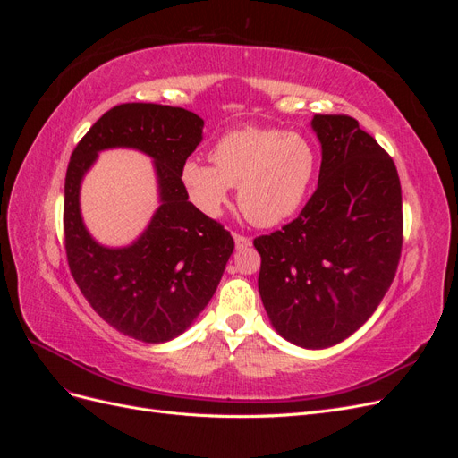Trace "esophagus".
I'll return each mask as SVG.
<instances>
[{
  "label": "esophagus",
  "instance_id": "esophagus-1",
  "mask_svg": "<svg viewBox=\"0 0 458 458\" xmlns=\"http://www.w3.org/2000/svg\"><path fill=\"white\" fill-rule=\"evenodd\" d=\"M234 246H237V250H244V248L252 246V239L244 237V234H234Z\"/></svg>",
  "mask_w": 458,
  "mask_h": 458
}]
</instances>
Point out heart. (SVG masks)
<instances>
[{
	"label": "heart",
	"instance_id": "obj_1",
	"mask_svg": "<svg viewBox=\"0 0 458 458\" xmlns=\"http://www.w3.org/2000/svg\"><path fill=\"white\" fill-rule=\"evenodd\" d=\"M214 165L187 160L182 183L206 216H219L237 187L244 216L259 227L279 225L308 199L317 174V152L306 137L276 128H242L214 145Z\"/></svg>",
	"mask_w": 458,
	"mask_h": 458
}]
</instances>
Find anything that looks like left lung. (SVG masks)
Returning a JSON list of instances; mask_svg holds the SVG:
<instances>
[{
  "mask_svg": "<svg viewBox=\"0 0 458 458\" xmlns=\"http://www.w3.org/2000/svg\"><path fill=\"white\" fill-rule=\"evenodd\" d=\"M311 128L323 157L317 191L293 224L254 246L273 328L325 350L361 328L392 286L403 212L394 160L355 118L315 114Z\"/></svg>",
  "mask_w": 458,
  "mask_h": 458,
  "instance_id": "8db88e82",
  "label": "left lung"
}]
</instances>
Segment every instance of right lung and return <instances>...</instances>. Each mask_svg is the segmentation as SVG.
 Wrapping results in <instances>:
<instances>
[{"instance_id": "obj_1", "label": "right lung", "mask_w": 458, "mask_h": 458, "mask_svg": "<svg viewBox=\"0 0 458 458\" xmlns=\"http://www.w3.org/2000/svg\"><path fill=\"white\" fill-rule=\"evenodd\" d=\"M204 120L155 103L110 108L74 148L64 179V246L81 294L122 335L147 344L177 338L212 300L233 254V237L189 202L182 165L202 141ZM133 148L153 160L159 201L146 231L105 247L87 231L79 189L98 152Z\"/></svg>"}]
</instances>
